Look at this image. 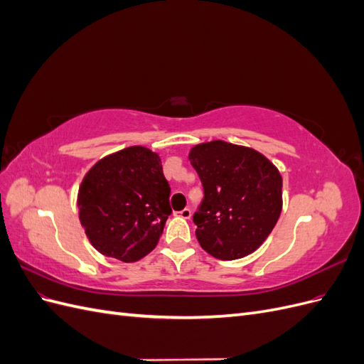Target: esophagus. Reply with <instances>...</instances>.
I'll list each match as a JSON object with an SVG mask.
<instances>
[{"mask_svg": "<svg viewBox=\"0 0 364 364\" xmlns=\"http://www.w3.org/2000/svg\"><path fill=\"white\" fill-rule=\"evenodd\" d=\"M176 214H178V215L182 217V218H185V220H188V218L191 217V209H190V208H185V209H182V211L176 213Z\"/></svg>", "mask_w": 364, "mask_h": 364, "instance_id": "obj_1", "label": "esophagus"}]
</instances>
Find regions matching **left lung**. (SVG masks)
<instances>
[{
	"mask_svg": "<svg viewBox=\"0 0 364 364\" xmlns=\"http://www.w3.org/2000/svg\"><path fill=\"white\" fill-rule=\"evenodd\" d=\"M188 159L203 185L193 215L200 246L225 261L255 252L281 215L278 168L259 151L220 139L194 146Z\"/></svg>",
	"mask_w": 364,
	"mask_h": 364,
	"instance_id": "8db88e82",
	"label": "left lung"
}]
</instances>
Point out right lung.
Wrapping results in <instances>:
<instances>
[{
	"label": "right lung",
	"instance_id": "1",
	"mask_svg": "<svg viewBox=\"0 0 364 364\" xmlns=\"http://www.w3.org/2000/svg\"><path fill=\"white\" fill-rule=\"evenodd\" d=\"M168 197L158 153L134 146L100 159L86 173L77 206L98 252L134 262L156 247L171 214Z\"/></svg>",
	"mask_w": 364,
	"mask_h": 364
}]
</instances>
